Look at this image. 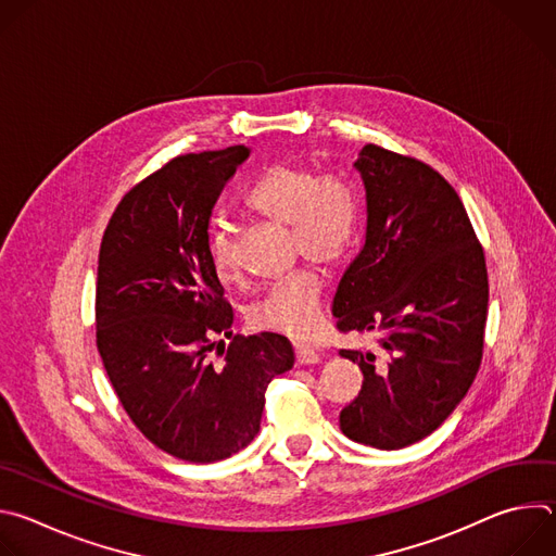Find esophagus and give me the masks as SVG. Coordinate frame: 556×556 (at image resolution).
<instances>
[{
  "label": "esophagus",
  "mask_w": 556,
  "mask_h": 556,
  "mask_svg": "<svg viewBox=\"0 0 556 556\" xmlns=\"http://www.w3.org/2000/svg\"><path fill=\"white\" fill-rule=\"evenodd\" d=\"M294 356H296V365H314L321 358L319 352H314L312 348H296Z\"/></svg>",
  "instance_id": "obj_1"
}]
</instances>
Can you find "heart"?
Wrapping results in <instances>:
<instances>
[{
	"instance_id": "1",
	"label": "heart",
	"mask_w": 556,
	"mask_h": 556,
	"mask_svg": "<svg viewBox=\"0 0 556 556\" xmlns=\"http://www.w3.org/2000/svg\"><path fill=\"white\" fill-rule=\"evenodd\" d=\"M247 204L277 224L290 226L296 257L332 268L354 247L358 200L352 187L339 178H319L305 165L277 163L255 180ZM206 249L213 270L224 283L242 277L230 224L215 219L208 226ZM324 294L319 273L296 270L251 305L249 321L257 330L307 339L324 319Z\"/></svg>"
}]
</instances>
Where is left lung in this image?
Here are the masks:
<instances>
[{
  "label": "left lung",
  "instance_id": "8db88e82",
  "mask_svg": "<svg viewBox=\"0 0 556 556\" xmlns=\"http://www.w3.org/2000/svg\"><path fill=\"white\" fill-rule=\"evenodd\" d=\"M354 167L367 232L332 314L341 332L380 334V350H341L363 387L339 420L350 440L391 451L433 433L478 376L489 270L459 195L433 167L374 142Z\"/></svg>",
  "mask_w": 556,
  "mask_h": 556
}]
</instances>
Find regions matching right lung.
<instances>
[{"mask_svg":"<svg viewBox=\"0 0 556 556\" xmlns=\"http://www.w3.org/2000/svg\"><path fill=\"white\" fill-rule=\"evenodd\" d=\"M251 149L185 153L134 185L99 251L97 348L123 409L157 448L217 462L260 431L266 387L294 365L286 337H235L232 307L213 270L211 211Z\"/></svg>","mask_w":556,"mask_h":556,"instance_id":"add662e5","label":"right lung"}]
</instances>
